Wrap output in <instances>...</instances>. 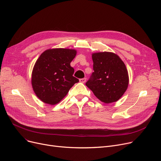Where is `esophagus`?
Segmentation results:
<instances>
[{
  "label": "esophagus",
  "mask_w": 161,
  "mask_h": 161,
  "mask_svg": "<svg viewBox=\"0 0 161 161\" xmlns=\"http://www.w3.org/2000/svg\"><path fill=\"white\" fill-rule=\"evenodd\" d=\"M80 81L81 83H85V82L86 81V78H81V79H80Z\"/></svg>",
  "instance_id": "1"
}]
</instances>
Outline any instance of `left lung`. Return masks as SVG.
Instances as JSON below:
<instances>
[{"label": "left lung", "instance_id": "left-lung-1", "mask_svg": "<svg viewBox=\"0 0 161 161\" xmlns=\"http://www.w3.org/2000/svg\"><path fill=\"white\" fill-rule=\"evenodd\" d=\"M93 70L86 85L103 103L116 102L129 85L125 64L115 53L100 52L92 55Z\"/></svg>", "mask_w": 161, "mask_h": 161}]
</instances>
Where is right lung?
Masks as SVG:
<instances>
[{"label": "right lung", "mask_w": 161, "mask_h": 161, "mask_svg": "<svg viewBox=\"0 0 161 161\" xmlns=\"http://www.w3.org/2000/svg\"><path fill=\"white\" fill-rule=\"evenodd\" d=\"M75 55V50L57 48L45 51L38 58L32 73V86L42 102L57 104L79 82L70 66Z\"/></svg>", "instance_id": "obj_1"}]
</instances>
